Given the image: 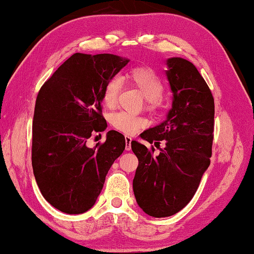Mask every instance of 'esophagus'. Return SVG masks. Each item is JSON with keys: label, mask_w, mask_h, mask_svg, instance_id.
Returning a JSON list of instances; mask_svg holds the SVG:
<instances>
[{"label": "esophagus", "mask_w": 254, "mask_h": 254, "mask_svg": "<svg viewBox=\"0 0 254 254\" xmlns=\"http://www.w3.org/2000/svg\"><path fill=\"white\" fill-rule=\"evenodd\" d=\"M131 137L129 136H126L125 137V141H126V150H130L131 149Z\"/></svg>", "instance_id": "obj_1"}]
</instances>
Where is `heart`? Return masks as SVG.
<instances>
[{
  "mask_svg": "<svg viewBox=\"0 0 254 254\" xmlns=\"http://www.w3.org/2000/svg\"><path fill=\"white\" fill-rule=\"evenodd\" d=\"M127 79L140 90L146 98L147 107L157 106L164 93V83L154 70L148 67H136L127 74ZM122 82L118 77H113L105 84L103 89V102L107 107H113L117 103ZM112 125L125 133H133L145 125V119L125 112H117L109 118Z\"/></svg>",
  "mask_w": 254,
  "mask_h": 254,
  "instance_id": "heart-1",
  "label": "heart"
}]
</instances>
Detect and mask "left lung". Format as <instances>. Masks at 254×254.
<instances>
[{
  "mask_svg": "<svg viewBox=\"0 0 254 254\" xmlns=\"http://www.w3.org/2000/svg\"><path fill=\"white\" fill-rule=\"evenodd\" d=\"M172 105L159 125L140 133L148 142L165 148L159 155L136 140L138 158L132 189L138 205L148 216L170 217L184 209L197 191L210 165L214 127V100L207 83L191 62L166 61Z\"/></svg>",
  "mask_w": 254,
  "mask_h": 254,
  "instance_id": "8db88e82",
  "label": "left lung"
}]
</instances>
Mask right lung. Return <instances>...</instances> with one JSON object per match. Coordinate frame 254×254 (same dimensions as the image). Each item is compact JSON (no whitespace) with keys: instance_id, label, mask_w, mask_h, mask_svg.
Returning <instances> with one entry per match:
<instances>
[{"instance_id":"right-lung-1","label":"right lung","mask_w":254,"mask_h":254,"mask_svg":"<svg viewBox=\"0 0 254 254\" xmlns=\"http://www.w3.org/2000/svg\"><path fill=\"white\" fill-rule=\"evenodd\" d=\"M114 54L75 53L38 92L33 117L32 166L43 197L68 214L93 207L108 170L125 149V137L109 130L106 141L86 142L104 131V86L128 64Z\"/></svg>"}]
</instances>
